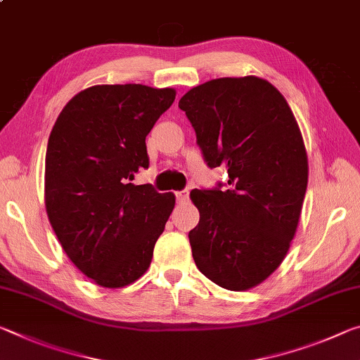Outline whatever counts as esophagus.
I'll list each match as a JSON object with an SVG mask.
<instances>
[{"instance_id":"esophagus-1","label":"esophagus","mask_w":360,"mask_h":360,"mask_svg":"<svg viewBox=\"0 0 360 360\" xmlns=\"http://www.w3.org/2000/svg\"><path fill=\"white\" fill-rule=\"evenodd\" d=\"M174 195H176V200H178V202H186V200L188 198V191L186 188V191H179Z\"/></svg>"}]
</instances>
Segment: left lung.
<instances>
[{
    "instance_id": "8db88e82",
    "label": "left lung",
    "mask_w": 360,
    "mask_h": 360,
    "mask_svg": "<svg viewBox=\"0 0 360 360\" xmlns=\"http://www.w3.org/2000/svg\"><path fill=\"white\" fill-rule=\"evenodd\" d=\"M179 108L208 167L229 173L225 188L191 192L195 265L224 289L248 290L281 265L295 235L308 184L300 129L279 90L255 76L197 85Z\"/></svg>"
}]
</instances>
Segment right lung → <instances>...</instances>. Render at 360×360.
Wrapping results in <instances>:
<instances>
[{
  "label": "right lung",
  "mask_w": 360,
  "mask_h": 360,
  "mask_svg": "<svg viewBox=\"0 0 360 360\" xmlns=\"http://www.w3.org/2000/svg\"><path fill=\"white\" fill-rule=\"evenodd\" d=\"M174 98V89L94 85L66 103L49 136V221L70 260L101 288H125L148 271L174 208L173 193L130 182L149 167L146 136Z\"/></svg>",
  "instance_id": "obj_1"
}]
</instances>
